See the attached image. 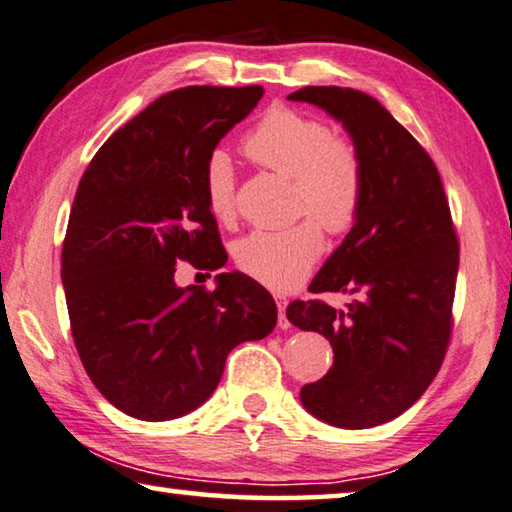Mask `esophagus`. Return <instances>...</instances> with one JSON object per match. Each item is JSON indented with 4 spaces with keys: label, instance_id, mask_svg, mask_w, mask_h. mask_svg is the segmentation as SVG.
<instances>
[{
    "label": "esophagus",
    "instance_id": "obj_1",
    "mask_svg": "<svg viewBox=\"0 0 512 512\" xmlns=\"http://www.w3.org/2000/svg\"><path fill=\"white\" fill-rule=\"evenodd\" d=\"M276 306H279V326H281V329H290V320L286 317L288 301L279 297V299H276Z\"/></svg>",
    "mask_w": 512,
    "mask_h": 512
}]
</instances>
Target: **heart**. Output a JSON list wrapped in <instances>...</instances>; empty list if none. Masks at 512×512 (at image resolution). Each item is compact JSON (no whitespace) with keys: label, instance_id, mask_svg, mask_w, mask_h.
<instances>
[{"label":"heart","instance_id":"obj_1","mask_svg":"<svg viewBox=\"0 0 512 512\" xmlns=\"http://www.w3.org/2000/svg\"><path fill=\"white\" fill-rule=\"evenodd\" d=\"M242 149L261 167L292 179V201L301 220L281 231H251L236 242L233 258L242 274L265 288L299 286L322 254V229L345 233L363 206L365 167L358 149L335 138L322 117L274 106L247 133ZM204 197L217 222L236 215V174L229 156L213 152L204 170Z\"/></svg>","mask_w":512,"mask_h":512}]
</instances>
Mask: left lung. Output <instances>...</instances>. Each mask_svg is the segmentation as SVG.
Here are the masks:
<instances>
[{"label": "left lung", "mask_w": 512, "mask_h": 512, "mask_svg": "<svg viewBox=\"0 0 512 512\" xmlns=\"http://www.w3.org/2000/svg\"><path fill=\"white\" fill-rule=\"evenodd\" d=\"M345 127L365 167L363 206L311 292L347 295L345 308L292 301L288 320L333 347L324 379L299 399L338 429H370L415 404L438 374L451 333L458 240L438 167L374 97L338 86L288 95Z\"/></svg>", "instance_id": "8db88e82"}]
</instances>
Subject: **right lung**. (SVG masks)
<instances>
[{
    "label": "right lung",
    "instance_id": "obj_1",
    "mask_svg": "<svg viewBox=\"0 0 512 512\" xmlns=\"http://www.w3.org/2000/svg\"><path fill=\"white\" fill-rule=\"evenodd\" d=\"M261 86H190L117 129L83 172L61 279L74 345L95 388L136 420L165 422L213 395L226 356L276 326L270 292L240 272L179 288L177 261L226 263L204 197L208 156Z\"/></svg>",
    "mask_w": 512,
    "mask_h": 512
}]
</instances>
